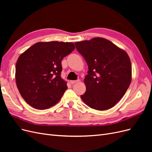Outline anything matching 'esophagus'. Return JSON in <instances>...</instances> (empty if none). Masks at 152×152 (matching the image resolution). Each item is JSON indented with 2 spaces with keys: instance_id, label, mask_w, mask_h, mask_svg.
I'll return each instance as SVG.
<instances>
[{
  "instance_id": "1",
  "label": "esophagus",
  "mask_w": 152,
  "mask_h": 152,
  "mask_svg": "<svg viewBox=\"0 0 152 152\" xmlns=\"http://www.w3.org/2000/svg\"><path fill=\"white\" fill-rule=\"evenodd\" d=\"M79 81V80H70V84H74L75 83H77V82H78Z\"/></svg>"
}]
</instances>
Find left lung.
<instances>
[{"instance_id":"1","label":"left lung","mask_w":152,"mask_h":152,"mask_svg":"<svg viewBox=\"0 0 152 152\" xmlns=\"http://www.w3.org/2000/svg\"><path fill=\"white\" fill-rule=\"evenodd\" d=\"M75 44L89 70L84 79L86 91L80 96L81 99L95 110L112 108L131 84L132 66L128 54L110 40L101 37Z\"/></svg>"}]
</instances>
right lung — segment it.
<instances>
[{
    "instance_id": "1",
    "label": "right lung",
    "mask_w": 152,
    "mask_h": 152,
    "mask_svg": "<svg viewBox=\"0 0 152 152\" xmlns=\"http://www.w3.org/2000/svg\"><path fill=\"white\" fill-rule=\"evenodd\" d=\"M74 49L72 42H40L18 58L16 86L23 98L31 107L47 109L60 100L68 88L66 82L61 77V61Z\"/></svg>"
}]
</instances>
